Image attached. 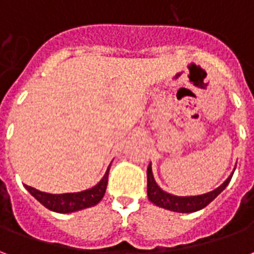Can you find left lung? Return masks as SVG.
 Returning <instances> with one entry per match:
<instances>
[{"mask_svg":"<svg viewBox=\"0 0 254 254\" xmlns=\"http://www.w3.org/2000/svg\"><path fill=\"white\" fill-rule=\"evenodd\" d=\"M233 174H234V171L230 174L229 178L220 187L208 191V193H204V194H197V196H174V194L163 190L156 184L154 174H152V167H151V163H149L148 169H147V194H148L149 201L154 202L155 205H158L160 208H165V209H169V211H173V212H196V211H200L204 207H207L209 202L213 201L226 189Z\"/></svg>","mask_w":254,"mask_h":254,"instance_id":"1","label":"left lung"}]
</instances>
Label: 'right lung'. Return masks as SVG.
<instances>
[{"mask_svg": "<svg viewBox=\"0 0 254 254\" xmlns=\"http://www.w3.org/2000/svg\"><path fill=\"white\" fill-rule=\"evenodd\" d=\"M109 171H110V166L106 170L103 178L95 187L81 191L53 194V193L38 190L35 188L28 187V185H25V189L30 191L31 196L35 197L42 205H45L50 211H54V212L58 213L76 212V211H80V209L94 207L103 198L106 193V188H107Z\"/></svg>", "mask_w": 254, "mask_h": 254, "instance_id": "right-lung-1", "label": "right lung"}]
</instances>
